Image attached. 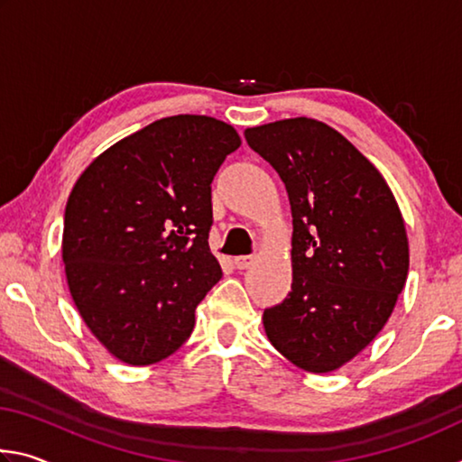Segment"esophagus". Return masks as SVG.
Instances as JSON below:
<instances>
[{
    "mask_svg": "<svg viewBox=\"0 0 462 462\" xmlns=\"http://www.w3.org/2000/svg\"><path fill=\"white\" fill-rule=\"evenodd\" d=\"M253 263H254V254H242V256H236V259H234L236 269H248Z\"/></svg>",
    "mask_w": 462,
    "mask_h": 462,
    "instance_id": "obj_1",
    "label": "esophagus"
}]
</instances>
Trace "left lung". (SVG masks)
Returning <instances> with one entry per match:
<instances>
[{"label":"left lung","mask_w":462,"mask_h":462,"mask_svg":"<svg viewBox=\"0 0 462 462\" xmlns=\"http://www.w3.org/2000/svg\"><path fill=\"white\" fill-rule=\"evenodd\" d=\"M283 179L293 216V283L263 314L281 355L310 373L348 363L395 308L408 236L385 179L340 132L311 118L245 132Z\"/></svg>","instance_id":"8db88e82"}]
</instances>
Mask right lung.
Wrapping results in <instances>:
<instances>
[{
  "label": "right lung",
  "instance_id": "right-lung-1",
  "mask_svg": "<svg viewBox=\"0 0 462 462\" xmlns=\"http://www.w3.org/2000/svg\"><path fill=\"white\" fill-rule=\"evenodd\" d=\"M240 146L228 124L171 116L120 140L69 195L62 263L83 322L116 358L159 363L183 346L222 277L209 253L212 181Z\"/></svg>",
  "mask_w": 462,
  "mask_h": 462
}]
</instances>
